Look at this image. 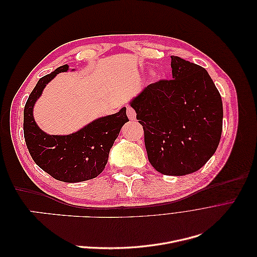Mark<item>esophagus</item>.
Returning a JSON list of instances; mask_svg holds the SVG:
<instances>
[{"label": "esophagus", "instance_id": "34e87169", "mask_svg": "<svg viewBox=\"0 0 257 257\" xmlns=\"http://www.w3.org/2000/svg\"><path fill=\"white\" fill-rule=\"evenodd\" d=\"M126 114H127V116H128V119L132 120V121L136 119V112H135V110H134L133 108H132L131 106H128V107L126 108Z\"/></svg>", "mask_w": 257, "mask_h": 257}]
</instances>
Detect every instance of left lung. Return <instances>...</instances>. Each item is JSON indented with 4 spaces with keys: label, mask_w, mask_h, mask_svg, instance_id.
<instances>
[{
    "label": "left lung",
    "mask_w": 257,
    "mask_h": 257,
    "mask_svg": "<svg viewBox=\"0 0 257 257\" xmlns=\"http://www.w3.org/2000/svg\"><path fill=\"white\" fill-rule=\"evenodd\" d=\"M173 79L146 87L130 102L144 126L151 165L163 175L197 172L214 154L223 126L219 91L204 67L172 56Z\"/></svg>",
    "instance_id": "obj_1"
}]
</instances>
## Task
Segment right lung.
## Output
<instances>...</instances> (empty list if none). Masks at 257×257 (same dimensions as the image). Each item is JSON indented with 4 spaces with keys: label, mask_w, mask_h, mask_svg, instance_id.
I'll list each match as a JSON object with an SVG mask.
<instances>
[{
    "label": "right lung",
    "mask_w": 257,
    "mask_h": 257,
    "mask_svg": "<svg viewBox=\"0 0 257 257\" xmlns=\"http://www.w3.org/2000/svg\"><path fill=\"white\" fill-rule=\"evenodd\" d=\"M68 69L67 64L62 65L38 80L25 106L23 133L36 165L59 181L74 183L90 180L103 172L111 147L128 118L123 107L116 113L100 116L69 135L45 133L34 120V105L46 85Z\"/></svg>",
    "instance_id": "add662e5"
}]
</instances>
